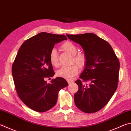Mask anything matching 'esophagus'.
I'll use <instances>...</instances> for the list:
<instances>
[{
    "label": "esophagus",
    "instance_id": "obj_1",
    "mask_svg": "<svg viewBox=\"0 0 131 131\" xmlns=\"http://www.w3.org/2000/svg\"><path fill=\"white\" fill-rule=\"evenodd\" d=\"M67 81H68V84H72V82H74V81H73V80H67Z\"/></svg>",
    "mask_w": 131,
    "mask_h": 131
}]
</instances>
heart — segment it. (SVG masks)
<instances>
[{
    "instance_id": "1",
    "label": "heart",
    "mask_w": 131,
    "mask_h": 131,
    "mask_svg": "<svg viewBox=\"0 0 131 131\" xmlns=\"http://www.w3.org/2000/svg\"><path fill=\"white\" fill-rule=\"evenodd\" d=\"M61 47L64 50L68 52L73 55V62H74L80 67H83L86 63V57L85 54L83 53H77L78 49L76 45L70 41L65 42L62 45ZM49 60L51 64L55 67L59 65L58 54L55 49H52L49 53ZM79 68L75 64L71 66H62L57 71V75L58 77H62L65 79L70 80L74 77L78 73Z\"/></svg>"
}]
</instances>
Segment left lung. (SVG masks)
I'll list each match as a JSON object with an SVG mask.
<instances>
[{"instance_id":"1","label":"left lung","mask_w":131,"mask_h":131,"mask_svg":"<svg viewBox=\"0 0 131 131\" xmlns=\"http://www.w3.org/2000/svg\"><path fill=\"white\" fill-rule=\"evenodd\" d=\"M66 36L80 44L86 57L85 68L75 81L76 106L85 113H94L106 105L117 89L120 62L110 44L93 33ZM86 82H88L86 84Z\"/></svg>"}]
</instances>
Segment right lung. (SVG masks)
<instances>
[{"instance_id":"obj_1","label":"right lung","mask_w":131,"mask_h":131,"mask_svg":"<svg viewBox=\"0 0 131 131\" xmlns=\"http://www.w3.org/2000/svg\"><path fill=\"white\" fill-rule=\"evenodd\" d=\"M68 38L64 35L40 32L23 42L12 66L15 89L20 99L28 108L44 112L56 105L59 90L68 85L62 77H53L49 53L56 43Z\"/></svg>"}]
</instances>
